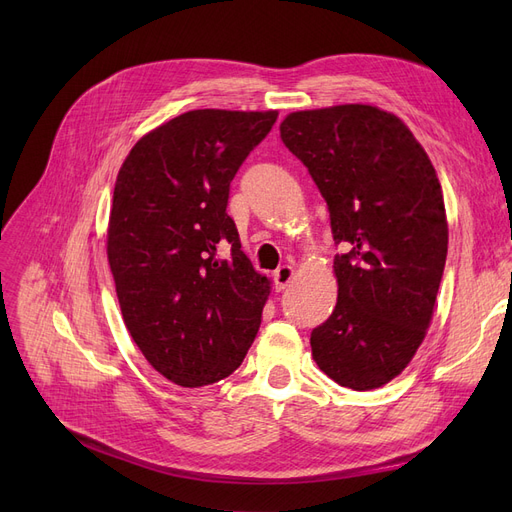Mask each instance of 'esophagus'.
Wrapping results in <instances>:
<instances>
[{"mask_svg": "<svg viewBox=\"0 0 512 512\" xmlns=\"http://www.w3.org/2000/svg\"><path fill=\"white\" fill-rule=\"evenodd\" d=\"M294 276V267L292 265H280L278 270L274 272V284H276V290H284L290 280Z\"/></svg>", "mask_w": 512, "mask_h": 512, "instance_id": "34e87169", "label": "esophagus"}]
</instances>
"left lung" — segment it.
Instances as JSON below:
<instances>
[{
    "mask_svg": "<svg viewBox=\"0 0 512 512\" xmlns=\"http://www.w3.org/2000/svg\"><path fill=\"white\" fill-rule=\"evenodd\" d=\"M280 137L330 209L338 303L311 332L317 367L336 384L373 390L409 365L434 315L448 253L436 170L413 132L380 107L294 112Z\"/></svg>",
    "mask_w": 512,
    "mask_h": 512,
    "instance_id": "obj_1",
    "label": "left lung"
}]
</instances>
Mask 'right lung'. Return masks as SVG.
I'll list each match as a JSON object with an SVG mask.
<instances>
[{
	"instance_id": "obj_1",
	"label": "right lung",
	"mask_w": 512,
	"mask_h": 512,
	"mask_svg": "<svg viewBox=\"0 0 512 512\" xmlns=\"http://www.w3.org/2000/svg\"><path fill=\"white\" fill-rule=\"evenodd\" d=\"M276 118L186 112L147 132L118 172L107 226L118 303L145 359L178 386L228 378L257 336L270 280L242 253L226 207Z\"/></svg>"
}]
</instances>
